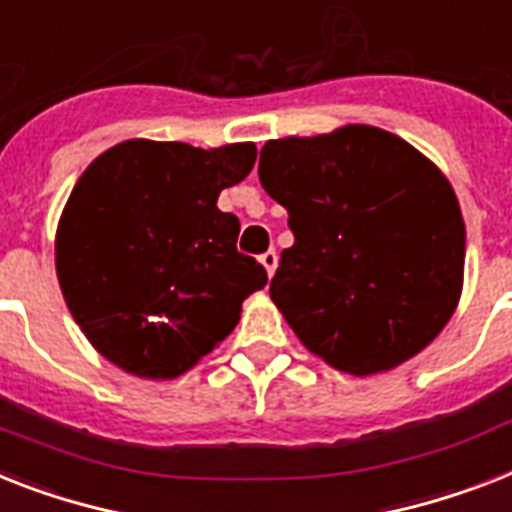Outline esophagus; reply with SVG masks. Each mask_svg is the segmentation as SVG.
Returning <instances> with one entry per match:
<instances>
[{
    "label": "esophagus",
    "mask_w": 512,
    "mask_h": 512,
    "mask_svg": "<svg viewBox=\"0 0 512 512\" xmlns=\"http://www.w3.org/2000/svg\"><path fill=\"white\" fill-rule=\"evenodd\" d=\"M260 263L265 265V270H268V276H273V273H276V265H278L276 249H268V252H263V255H260Z\"/></svg>",
    "instance_id": "1"
}]
</instances>
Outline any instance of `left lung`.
Segmentation results:
<instances>
[{"label":"left lung","mask_w":512,"mask_h":512,"mask_svg":"<svg viewBox=\"0 0 512 512\" xmlns=\"http://www.w3.org/2000/svg\"><path fill=\"white\" fill-rule=\"evenodd\" d=\"M257 173L294 234L270 299L307 350L368 376L442 331L463 286L465 226L452 186L418 149L344 126L268 141Z\"/></svg>","instance_id":"1"}]
</instances>
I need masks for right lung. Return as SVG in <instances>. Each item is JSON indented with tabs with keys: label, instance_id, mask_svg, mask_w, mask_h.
I'll use <instances>...</instances> for the list:
<instances>
[{
	"label": "right lung",
	"instance_id": "right-lung-1",
	"mask_svg": "<svg viewBox=\"0 0 512 512\" xmlns=\"http://www.w3.org/2000/svg\"><path fill=\"white\" fill-rule=\"evenodd\" d=\"M255 144L197 149L131 139L78 178L57 228V278L83 334L110 363L176 378L234 331L268 284L236 249L218 194L249 176Z\"/></svg>",
	"mask_w": 512,
	"mask_h": 512
}]
</instances>
